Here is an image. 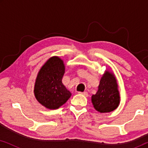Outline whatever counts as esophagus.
<instances>
[{"mask_svg":"<svg viewBox=\"0 0 148 148\" xmlns=\"http://www.w3.org/2000/svg\"><path fill=\"white\" fill-rule=\"evenodd\" d=\"M79 94L84 95V96H86V97H88V93L87 92H79Z\"/></svg>","mask_w":148,"mask_h":148,"instance_id":"esophagus-1","label":"esophagus"}]
</instances>
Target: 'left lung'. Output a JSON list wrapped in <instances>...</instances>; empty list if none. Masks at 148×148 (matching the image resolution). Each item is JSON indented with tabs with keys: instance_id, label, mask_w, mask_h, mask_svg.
<instances>
[{
	"instance_id": "left-lung-1",
	"label": "left lung",
	"mask_w": 148,
	"mask_h": 148,
	"mask_svg": "<svg viewBox=\"0 0 148 148\" xmlns=\"http://www.w3.org/2000/svg\"><path fill=\"white\" fill-rule=\"evenodd\" d=\"M114 75L107 71L101 78L98 92L92 95L94 108L101 113L110 112L118 107L120 96Z\"/></svg>"
}]
</instances>
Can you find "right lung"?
Here are the masks:
<instances>
[{
    "label": "right lung",
    "mask_w": 148,
    "mask_h": 148,
    "mask_svg": "<svg viewBox=\"0 0 148 148\" xmlns=\"http://www.w3.org/2000/svg\"><path fill=\"white\" fill-rule=\"evenodd\" d=\"M64 73L63 61L58 56L48 59L42 66L36 78L34 94L42 106L57 109L71 96L62 82Z\"/></svg>",
    "instance_id": "1"
}]
</instances>
